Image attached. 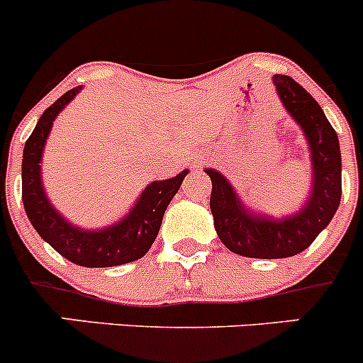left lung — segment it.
Wrapping results in <instances>:
<instances>
[{
	"mask_svg": "<svg viewBox=\"0 0 363 363\" xmlns=\"http://www.w3.org/2000/svg\"><path fill=\"white\" fill-rule=\"evenodd\" d=\"M284 108L302 126L313 160V191L298 212L284 218L251 214L219 172L207 168L212 181L211 212L221 242L247 258H288L311 246L337 211L342 193L339 138L318 101L288 75H274Z\"/></svg>",
	"mask_w": 363,
	"mask_h": 363,
	"instance_id": "left-lung-1",
	"label": "left lung"
}]
</instances>
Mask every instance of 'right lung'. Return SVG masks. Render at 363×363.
<instances>
[{
    "label": "right lung",
    "mask_w": 363,
    "mask_h": 363,
    "mask_svg": "<svg viewBox=\"0 0 363 363\" xmlns=\"http://www.w3.org/2000/svg\"><path fill=\"white\" fill-rule=\"evenodd\" d=\"M82 87L67 91L54 101L26 140L23 155V203L38 235L61 256L80 267H116L142 258L156 240L163 214L181 188L188 170L174 179L155 181L144 189L130 214L104 230H82L69 225L49 203L40 179L43 145L54 119Z\"/></svg>",
    "instance_id": "1"
}]
</instances>
